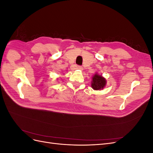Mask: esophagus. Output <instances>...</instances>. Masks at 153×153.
I'll use <instances>...</instances> for the list:
<instances>
[{
  "label": "esophagus",
  "mask_w": 153,
  "mask_h": 153,
  "mask_svg": "<svg viewBox=\"0 0 153 153\" xmlns=\"http://www.w3.org/2000/svg\"><path fill=\"white\" fill-rule=\"evenodd\" d=\"M76 68H77L78 69H79V70H82V69H83V67L81 66H78Z\"/></svg>",
  "instance_id": "34e87169"
}]
</instances>
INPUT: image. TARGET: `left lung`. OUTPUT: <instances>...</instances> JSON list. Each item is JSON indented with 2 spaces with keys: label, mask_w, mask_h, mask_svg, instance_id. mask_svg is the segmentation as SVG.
Instances as JSON below:
<instances>
[{
  "label": "left lung",
  "mask_w": 153,
  "mask_h": 153,
  "mask_svg": "<svg viewBox=\"0 0 153 153\" xmlns=\"http://www.w3.org/2000/svg\"><path fill=\"white\" fill-rule=\"evenodd\" d=\"M106 85V80L103 76H101L98 74L92 77V81L91 86L92 89L94 90L103 89Z\"/></svg>",
  "instance_id": "obj_1"
}]
</instances>
